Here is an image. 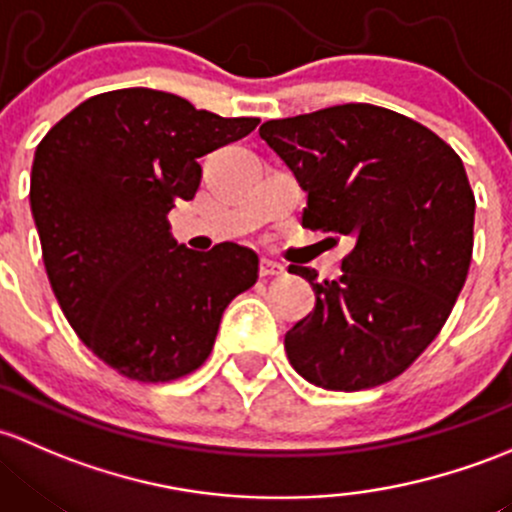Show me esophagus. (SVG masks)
I'll list each match as a JSON object with an SVG mask.
<instances>
[{"label":"esophagus","mask_w":512,"mask_h":512,"mask_svg":"<svg viewBox=\"0 0 512 512\" xmlns=\"http://www.w3.org/2000/svg\"><path fill=\"white\" fill-rule=\"evenodd\" d=\"M258 273H261V278H273V276H281L283 273V266L281 263L271 261V258H263L261 266H258Z\"/></svg>","instance_id":"34e87169"}]
</instances>
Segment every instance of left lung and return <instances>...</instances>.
Returning a JSON list of instances; mask_svg holds the SVG:
<instances>
[{
  "instance_id": "8db88e82",
  "label": "left lung",
  "mask_w": 512,
  "mask_h": 512,
  "mask_svg": "<svg viewBox=\"0 0 512 512\" xmlns=\"http://www.w3.org/2000/svg\"><path fill=\"white\" fill-rule=\"evenodd\" d=\"M258 135L308 192L305 229L355 241L337 281L288 266L315 291L286 333L293 370L335 392L399 377L441 333L471 266L476 197L461 157L370 103L268 120Z\"/></svg>"
}]
</instances>
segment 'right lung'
Listing matches in <instances>:
<instances>
[{"label":"right lung","mask_w":512,"mask_h":512,"mask_svg":"<svg viewBox=\"0 0 512 512\" xmlns=\"http://www.w3.org/2000/svg\"><path fill=\"white\" fill-rule=\"evenodd\" d=\"M256 125L123 88L83 100L36 147L29 202L49 283L83 345L123 377L170 382L202 367L226 305L256 283L254 251H192L167 221L197 194L199 157Z\"/></svg>","instance_id":"obj_1"}]
</instances>
